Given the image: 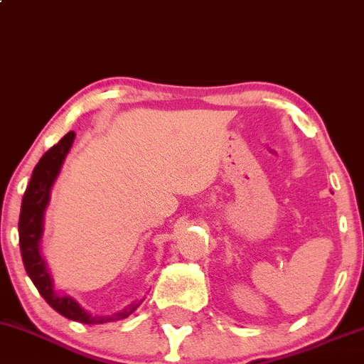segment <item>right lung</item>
I'll use <instances>...</instances> for the list:
<instances>
[{
  "mask_svg": "<svg viewBox=\"0 0 364 364\" xmlns=\"http://www.w3.org/2000/svg\"><path fill=\"white\" fill-rule=\"evenodd\" d=\"M73 139H75V132H68L67 136L61 137L58 144H55L51 149H48L43 154V158H41L34 171H32L31 182H28L26 194L22 198V208H20V252H22V261L27 275L31 277V280L34 282L41 296L46 299V303L55 311H58L61 316L68 318V320L80 321V323H109V321L124 320V318L130 316L141 306L142 301H132L125 308H122L120 311L112 314L89 313L72 296H68V294L61 296V294L55 291L46 259L41 255V240H43L44 232V213H46V208L50 204L53 186H55L56 178H58L65 158L70 153Z\"/></svg>",
  "mask_w": 364,
  "mask_h": 364,
  "instance_id": "obj_1",
  "label": "right lung"
}]
</instances>
